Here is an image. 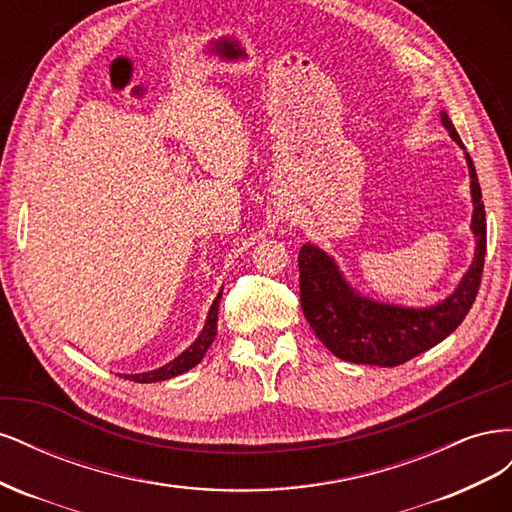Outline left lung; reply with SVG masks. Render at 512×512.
<instances>
[{"mask_svg": "<svg viewBox=\"0 0 512 512\" xmlns=\"http://www.w3.org/2000/svg\"><path fill=\"white\" fill-rule=\"evenodd\" d=\"M442 126L461 149H466L446 113H442ZM466 160L472 177L476 252L468 273L446 301L425 309L369 301L352 292L331 256L314 245H303L299 250L301 309L316 337L342 361L380 367L401 365L440 344L468 316L485 267L487 220L480 200L483 192L468 153Z\"/></svg>", "mask_w": 512, "mask_h": 512, "instance_id": "8db88e82", "label": "left lung"}]
</instances>
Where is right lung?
<instances>
[{
  "label": "right lung",
  "instance_id": "1",
  "mask_svg": "<svg viewBox=\"0 0 512 512\" xmlns=\"http://www.w3.org/2000/svg\"><path fill=\"white\" fill-rule=\"evenodd\" d=\"M220 299H222V292L218 294V297H215V301H213V305L209 309L205 329L200 331L196 342L188 350L181 352L177 359L166 363L164 367L147 371V374H132V376H123V378L134 380V382H160V380L175 378V376L183 374V371L196 367L200 361H203V356L209 350V346L213 344L215 335H218V307H220Z\"/></svg>",
  "mask_w": 512,
  "mask_h": 512
}]
</instances>
